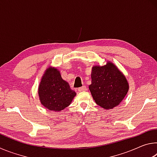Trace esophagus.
I'll list each match as a JSON object with an SVG mask.
<instances>
[{"label": "esophagus", "instance_id": "obj_1", "mask_svg": "<svg viewBox=\"0 0 157 157\" xmlns=\"http://www.w3.org/2000/svg\"><path fill=\"white\" fill-rule=\"evenodd\" d=\"M87 90V88L86 86H82V87H79V88H78V91L81 92V91H86Z\"/></svg>", "mask_w": 157, "mask_h": 157}]
</instances>
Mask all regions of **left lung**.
Wrapping results in <instances>:
<instances>
[{"label":"left lung","instance_id":"8db88e82","mask_svg":"<svg viewBox=\"0 0 157 157\" xmlns=\"http://www.w3.org/2000/svg\"><path fill=\"white\" fill-rule=\"evenodd\" d=\"M129 89L123 73L112 63L103 66H94L89 90L98 105L111 109L120 104Z\"/></svg>","mask_w":157,"mask_h":157}]
</instances>
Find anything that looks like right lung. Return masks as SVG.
Here are the masks:
<instances>
[{
    "instance_id": "add662e5",
    "label": "right lung",
    "mask_w": 157,
    "mask_h": 157,
    "mask_svg": "<svg viewBox=\"0 0 157 157\" xmlns=\"http://www.w3.org/2000/svg\"><path fill=\"white\" fill-rule=\"evenodd\" d=\"M41 104L49 110L59 111L71 104L76 93L62 78L56 68H48L39 87Z\"/></svg>"
}]
</instances>
